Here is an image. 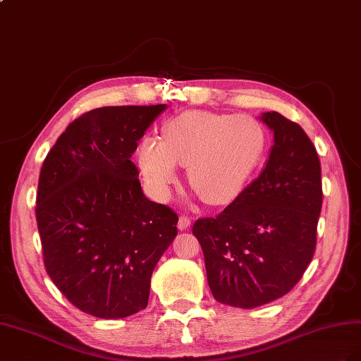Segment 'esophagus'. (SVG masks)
<instances>
[{"instance_id":"1","label":"esophagus","mask_w":361,"mask_h":361,"mask_svg":"<svg viewBox=\"0 0 361 361\" xmlns=\"http://www.w3.org/2000/svg\"><path fill=\"white\" fill-rule=\"evenodd\" d=\"M190 224H192V221H190V218H188V216H184V214L180 216V219H178V228H180V230L189 228Z\"/></svg>"}]
</instances>
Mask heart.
Returning a JSON list of instances; mask_svg holds the SVG:
<instances>
[{
  "mask_svg": "<svg viewBox=\"0 0 361 361\" xmlns=\"http://www.w3.org/2000/svg\"><path fill=\"white\" fill-rule=\"evenodd\" d=\"M266 136L259 121L246 115L193 110L169 121L164 140L145 139L139 164L157 198L169 195L177 164L189 166L192 189L209 204L233 201L263 157Z\"/></svg>",
  "mask_w": 361,
  "mask_h": 361,
  "instance_id": "b5f03b06",
  "label": "heart"
}]
</instances>
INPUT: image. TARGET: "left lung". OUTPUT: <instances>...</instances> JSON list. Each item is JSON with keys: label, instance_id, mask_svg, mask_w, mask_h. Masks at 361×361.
<instances>
[{"label": "left lung", "instance_id": "8db88e82", "mask_svg": "<svg viewBox=\"0 0 361 361\" xmlns=\"http://www.w3.org/2000/svg\"><path fill=\"white\" fill-rule=\"evenodd\" d=\"M274 131L264 169L228 207L201 218L198 239L216 301L254 308L289 293L316 250L322 209L321 161L296 122L263 113Z\"/></svg>", "mask_w": 361, "mask_h": 361}]
</instances>
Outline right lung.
Wrapping results in <instances>:
<instances>
[{"label": "right lung", "mask_w": 361, "mask_h": 361, "mask_svg": "<svg viewBox=\"0 0 361 361\" xmlns=\"http://www.w3.org/2000/svg\"><path fill=\"white\" fill-rule=\"evenodd\" d=\"M164 109L86 111L40 169L36 221L47 274L72 305L95 317L143 310L154 267L177 235V213L143 195L130 160Z\"/></svg>", "instance_id": "1"}]
</instances>
